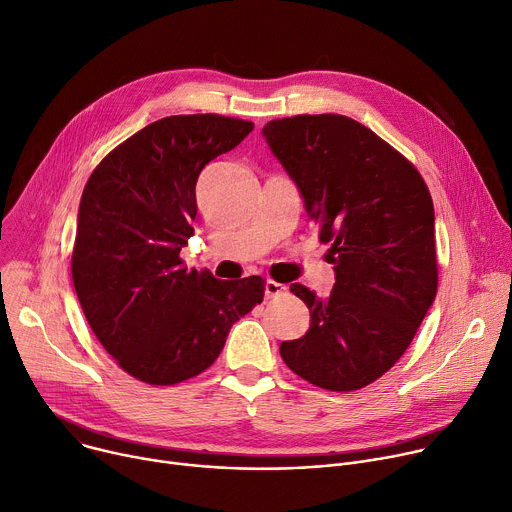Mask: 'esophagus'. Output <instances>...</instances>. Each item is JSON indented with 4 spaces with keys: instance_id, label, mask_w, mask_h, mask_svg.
<instances>
[{
    "instance_id": "obj_1",
    "label": "esophagus",
    "mask_w": 512,
    "mask_h": 512,
    "mask_svg": "<svg viewBox=\"0 0 512 512\" xmlns=\"http://www.w3.org/2000/svg\"><path fill=\"white\" fill-rule=\"evenodd\" d=\"M286 292V286L284 284H277L273 280H267L265 282V298H273V296H280Z\"/></svg>"
}]
</instances>
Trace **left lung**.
I'll return each mask as SVG.
<instances>
[{"label": "left lung", "instance_id": "left-lung-1", "mask_svg": "<svg viewBox=\"0 0 512 512\" xmlns=\"http://www.w3.org/2000/svg\"><path fill=\"white\" fill-rule=\"evenodd\" d=\"M263 134L335 263L327 298L292 284L312 324L302 339L280 345L282 359L318 388H365L404 355L435 300L431 192L400 151L347 116L277 118Z\"/></svg>", "mask_w": 512, "mask_h": 512}]
</instances>
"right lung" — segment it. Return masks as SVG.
Returning a JSON list of instances; mask_svg holds the SVG:
<instances>
[{
    "instance_id": "add662e5",
    "label": "right lung",
    "mask_w": 512,
    "mask_h": 512,
    "mask_svg": "<svg viewBox=\"0 0 512 512\" xmlns=\"http://www.w3.org/2000/svg\"><path fill=\"white\" fill-rule=\"evenodd\" d=\"M253 122L181 114L138 130L91 171L71 255L73 286L102 347L151 386L196 378L265 296L259 275L216 280L179 257L194 235L196 181Z\"/></svg>"
}]
</instances>
